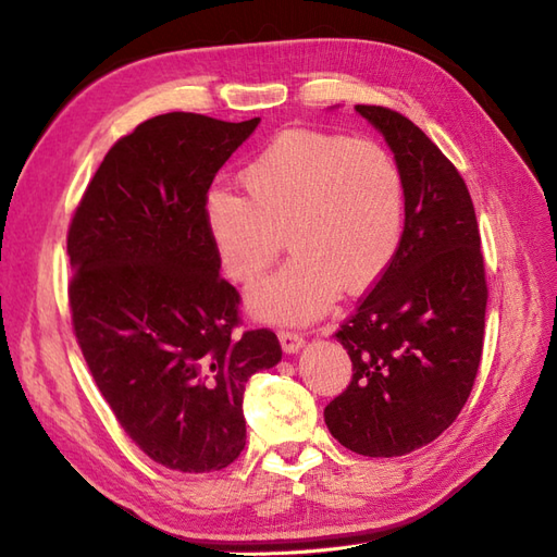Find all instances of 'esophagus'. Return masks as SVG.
Segmentation results:
<instances>
[{
  "mask_svg": "<svg viewBox=\"0 0 557 557\" xmlns=\"http://www.w3.org/2000/svg\"><path fill=\"white\" fill-rule=\"evenodd\" d=\"M280 344H282V351L284 354H299L301 348H304V344H306V339L301 337L299 332H280Z\"/></svg>",
  "mask_w": 557,
  "mask_h": 557,
  "instance_id": "obj_1",
  "label": "esophagus"
}]
</instances>
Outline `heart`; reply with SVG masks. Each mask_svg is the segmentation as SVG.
Segmentation results:
<instances>
[{
  "instance_id": "obj_1",
  "label": "heart",
  "mask_w": 557,
  "mask_h": 557,
  "mask_svg": "<svg viewBox=\"0 0 557 557\" xmlns=\"http://www.w3.org/2000/svg\"><path fill=\"white\" fill-rule=\"evenodd\" d=\"M242 185L247 197L230 189L206 197V227L225 273L235 282L261 277L282 235L294 251L247 296L261 320H313L339 287H372L404 239V177L374 141L284 133L244 168Z\"/></svg>"
}]
</instances>
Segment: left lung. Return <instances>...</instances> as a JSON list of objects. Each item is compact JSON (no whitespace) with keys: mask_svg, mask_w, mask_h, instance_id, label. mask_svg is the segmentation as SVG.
I'll list each match as a JSON object with an SVG mask.
<instances>
[{"mask_svg":"<svg viewBox=\"0 0 557 557\" xmlns=\"http://www.w3.org/2000/svg\"><path fill=\"white\" fill-rule=\"evenodd\" d=\"M404 177V239L389 270L337 332L354 363L325 424L360 456H406L448 430L480 368L486 280L476 215L456 171L420 127L358 103Z\"/></svg>","mask_w":557,"mask_h":557,"instance_id":"8db88e82","label":"left lung"}]
</instances>
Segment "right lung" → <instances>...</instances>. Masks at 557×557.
<instances>
[{
	"mask_svg": "<svg viewBox=\"0 0 557 557\" xmlns=\"http://www.w3.org/2000/svg\"><path fill=\"white\" fill-rule=\"evenodd\" d=\"M261 119L163 113L103 157L69 230L71 313L127 436L177 472L223 470L247 444L244 389L280 363L270 330L235 337L239 294L206 227L215 173Z\"/></svg>",
	"mask_w": 557,
	"mask_h": 557,
	"instance_id": "obj_1",
	"label": "right lung"
}]
</instances>
